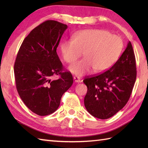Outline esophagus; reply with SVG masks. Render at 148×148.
<instances>
[{"instance_id": "obj_1", "label": "esophagus", "mask_w": 148, "mask_h": 148, "mask_svg": "<svg viewBox=\"0 0 148 148\" xmlns=\"http://www.w3.org/2000/svg\"><path fill=\"white\" fill-rule=\"evenodd\" d=\"M74 80L75 82H76V83H80L81 82L80 77H77V76H74Z\"/></svg>"}]
</instances>
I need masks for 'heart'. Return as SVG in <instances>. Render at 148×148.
Here are the masks:
<instances>
[{
  "label": "heart",
  "instance_id": "1",
  "mask_svg": "<svg viewBox=\"0 0 148 148\" xmlns=\"http://www.w3.org/2000/svg\"><path fill=\"white\" fill-rule=\"evenodd\" d=\"M123 42L118 36L103 29H88L79 31L72 39L63 41L60 52L63 59L69 64L83 55L85 58L72 64L69 71L81 76L94 69L100 72L111 68L121 55Z\"/></svg>",
  "mask_w": 148,
  "mask_h": 148
}]
</instances>
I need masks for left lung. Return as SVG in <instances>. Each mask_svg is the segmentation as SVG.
<instances>
[{
	"label": "left lung",
	"mask_w": 148,
	"mask_h": 148,
	"mask_svg": "<svg viewBox=\"0 0 148 148\" xmlns=\"http://www.w3.org/2000/svg\"><path fill=\"white\" fill-rule=\"evenodd\" d=\"M136 58L131 42L114 65L103 73L86 77L84 106L90 114L105 119L114 116L128 101L136 80Z\"/></svg>",
	"instance_id": "left-lung-1"
}]
</instances>
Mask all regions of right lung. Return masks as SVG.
<instances>
[{"label": "right lung", "mask_w": 148, "mask_h": 148, "mask_svg": "<svg viewBox=\"0 0 148 148\" xmlns=\"http://www.w3.org/2000/svg\"><path fill=\"white\" fill-rule=\"evenodd\" d=\"M67 25L47 20L34 29L22 42L14 65L17 91L33 112L46 116L56 111L62 97L73 83L56 53ZM60 75L58 80H51Z\"/></svg>", "instance_id": "obj_1"}]
</instances>
